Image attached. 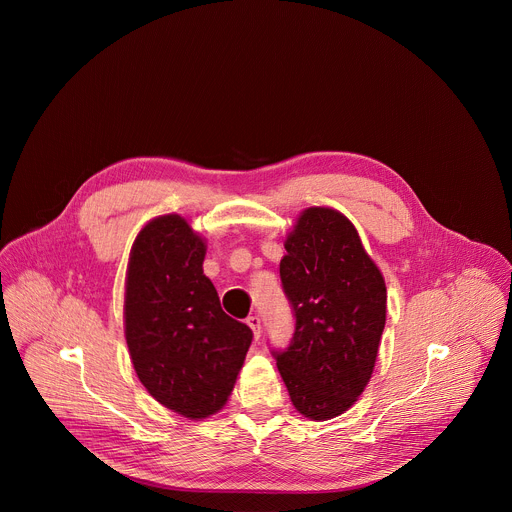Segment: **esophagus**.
<instances>
[{
	"instance_id": "esophagus-1",
	"label": "esophagus",
	"mask_w": 512,
	"mask_h": 512,
	"mask_svg": "<svg viewBox=\"0 0 512 512\" xmlns=\"http://www.w3.org/2000/svg\"><path fill=\"white\" fill-rule=\"evenodd\" d=\"M247 324H249V328L253 330L255 340H259V336H261V318H259V316H249V318H247Z\"/></svg>"
}]
</instances>
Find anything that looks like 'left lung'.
<instances>
[{
	"mask_svg": "<svg viewBox=\"0 0 512 512\" xmlns=\"http://www.w3.org/2000/svg\"><path fill=\"white\" fill-rule=\"evenodd\" d=\"M279 263L294 334L271 350L296 409L316 421L344 413L371 381L387 287L356 229L332 208H308Z\"/></svg>",
	"mask_w": 512,
	"mask_h": 512,
	"instance_id": "1",
	"label": "left lung"
}]
</instances>
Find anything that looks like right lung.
<instances>
[{
  "label": "right lung",
  "mask_w": 512,
  "mask_h": 512,
  "mask_svg": "<svg viewBox=\"0 0 512 512\" xmlns=\"http://www.w3.org/2000/svg\"><path fill=\"white\" fill-rule=\"evenodd\" d=\"M204 253L182 216H160L137 235L125 285L133 369L156 401L190 419L227 403L253 340L247 324L223 312Z\"/></svg>",
  "instance_id": "right-lung-1"
}]
</instances>
